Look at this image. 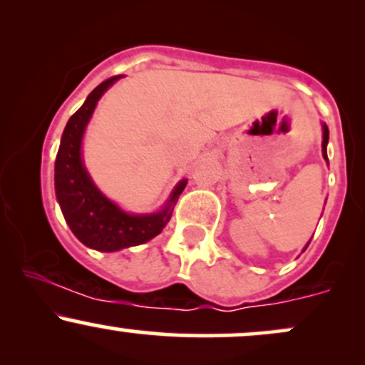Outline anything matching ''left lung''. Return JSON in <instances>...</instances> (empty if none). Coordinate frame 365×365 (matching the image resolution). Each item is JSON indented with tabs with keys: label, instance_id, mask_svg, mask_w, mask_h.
Returning a JSON list of instances; mask_svg holds the SVG:
<instances>
[{
	"label": "left lung",
	"instance_id": "8db88e82",
	"mask_svg": "<svg viewBox=\"0 0 365 365\" xmlns=\"http://www.w3.org/2000/svg\"><path fill=\"white\" fill-rule=\"evenodd\" d=\"M328 139H329V130L328 127H322V156H324L326 161H328V153H326V145H328Z\"/></svg>",
	"mask_w": 365,
	"mask_h": 365
}]
</instances>
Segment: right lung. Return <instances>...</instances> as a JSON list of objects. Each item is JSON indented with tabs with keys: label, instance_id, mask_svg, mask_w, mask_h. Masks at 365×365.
Here are the masks:
<instances>
[{
	"label": "right lung",
	"instance_id": "1",
	"mask_svg": "<svg viewBox=\"0 0 365 365\" xmlns=\"http://www.w3.org/2000/svg\"><path fill=\"white\" fill-rule=\"evenodd\" d=\"M120 77L121 75H115L99 83L87 96L86 103L70 116L54 163V188L66 223L83 245L103 252L144 244L159 235L170 221L171 207L185 188L183 180L173 190L166 207L158 215L135 216L121 211L92 183L81 158L83 130L103 92Z\"/></svg>",
	"mask_w": 365,
	"mask_h": 365
}]
</instances>
